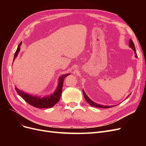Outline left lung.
<instances>
[{"mask_svg":"<svg viewBox=\"0 0 146 146\" xmlns=\"http://www.w3.org/2000/svg\"><path fill=\"white\" fill-rule=\"evenodd\" d=\"M129 46H130V47L132 48V49L133 50V51L135 52V56H136V57L138 56V55H137V54H136V49H135V44H134V43H133V41H132L131 39H130V41H129ZM83 93L84 97H85V99H86V100L88 102V103H89L90 105H91V106H92V107H98V108H109L112 107V106H104V105H99V104H96V103L94 102L93 101H92L89 98H88V97L86 96V94L85 93V91H84L83 90Z\"/></svg>","mask_w":146,"mask_h":146,"instance_id":"obj_1","label":"left lung"}]
</instances>
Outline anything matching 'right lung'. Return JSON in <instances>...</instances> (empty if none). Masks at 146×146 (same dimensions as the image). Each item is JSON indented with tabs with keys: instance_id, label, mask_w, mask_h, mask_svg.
Instances as JSON below:
<instances>
[{
	"instance_id": "obj_1",
	"label": "right lung",
	"mask_w": 146,
	"mask_h": 146,
	"mask_svg": "<svg viewBox=\"0 0 146 146\" xmlns=\"http://www.w3.org/2000/svg\"><path fill=\"white\" fill-rule=\"evenodd\" d=\"M21 44L22 42H20L19 44L18 47H17L14 55V60L17 56L20 50V46L21 45ZM69 74H65L64 76H62L60 77V78L59 79L58 87H57L54 93L50 96H48L46 97L33 96L32 95H29L28 94L24 93V92L19 90V89H17V88H15V90L17 92V93L18 94V95H19L22 98H23L25 102H27L30 105L39 108H51L52 107H54V106L59 101L61 95V92H62L64 79L66 76H69Z\"/></svg>"
}]
</instances>
